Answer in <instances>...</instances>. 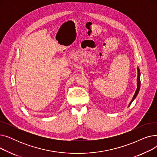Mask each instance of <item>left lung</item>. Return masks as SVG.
Returning a JSON list of instances; mask_svg holds the SVG:
<instances>
[{
  "label": "left lung",
  "mask_w": 157,
  "mask_h": 157,
  "mask_svg": "<svg viewBox=\"0 0 157 157\" xmlns=\"http://www.w3.org/2000/svg\"><path fill=\"white\" fill-rule=\"evenodd\" d=\"M140 76H141V73H140V70L139 69V67H137V89L136 90V92H135V94L133 96V98L132 99V101H130V102L128 104V106L129 107L130 105V104H132V102L135 98H136V97L137 96L138 94H139V90H140V86H141V81H140Z\"/></svg>",
  "instance_id": "8db88e82"
}]
</instances>
